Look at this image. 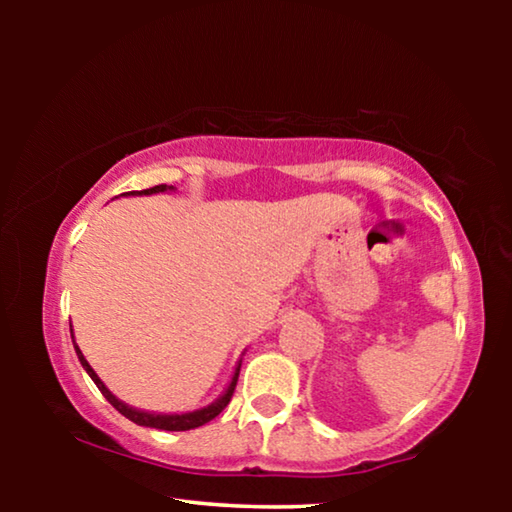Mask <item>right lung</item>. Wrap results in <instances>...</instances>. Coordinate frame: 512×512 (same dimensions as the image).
I'll return each mask as SVG.
<instances>
[{"mask_svg":"<svg viewBox=\"0 0 512 512\" xmlns=\"http://www.w3.org/2000/svg\"><path fill=\"white\" fill-rule=\"evenodd\" d=\"M167 189H173V187L155 185V187H149V189H142V192H126V194H158V192H167ZM72 341H74V332H72ZM74 350H76V354H79L81 366H83L85 370H88V375L92 377L94 384H97V388L103 393V397H106V400H108L112 406H115V409H117L121 415H126V418L131 420V422H135V424H142V427H153V429H164V431H189V429L203 427L205 422L214 420L216 415H219V413L225 409V406L230 404L232 393H235V386H237V379H239V368H241V363H239L237 370H235V377H232L230 386H228V391H225L214 404L205 406V409L194 411V413H183V415H158V413L137 411V409H133V406L119 402L117 397L112 395L106 386H103V381L97 377V372H94V370L90 368V363L85 361L83 352L79 350V345H76V343H74Z\"/></svg>","mask_w":512,"mask_h":512,"instance_id":"right-lung-1","label":"right lung"}]
</instances>
